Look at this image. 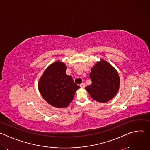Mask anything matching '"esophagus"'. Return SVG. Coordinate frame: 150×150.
I'll return each mask as SVG.
<instances>
[{
  "instance_id": "esophagus-1",
  "label": "esophagus",
  "mask_w": 150,
  "mask_h": 150,
  "mask_svg": "<svg viewBox=\"0 0 150 150\" xmlns=\"http://www.w3.org/2000/svg\"><path fill=\"white\" fill-rule=\"evenodd\" d=\"M85 84L84 83L80 84V87H81V88H85Z\"/></svg>"
}]
</instances>
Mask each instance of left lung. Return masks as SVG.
Returning <instances> with one entry per match:
<instances>
[{
  "label": "left lung",
  "mask_w": 150,
  "mask_h": 150,
  "mask_svg": "<svg viewBox=\"0 0 150 150\" xmlns=\"http://www.w3.org/2000/svg\"><path fill=\"white\" fill-rule=\"evenodd\" d=\"M91 85L85 87L91 98L100 103H107L113 98L120 86V78L115 68L101 59L91 68Z\"/></svg>",
  "instance_id": "8db88e82"
}]
</instances>
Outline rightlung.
<instances>
[{
	"instance_id": "right-lung-1",
	"label": "right lung",
	"mask_w": 150,
	"mask_h": 150,
	"mask_svg": "<svg viewBox=\"0 0 150 150\" xmlns=\"http://www.w3.org/2000/svg\"><path fill=\"white\" fill-rule=\"evenodd\" d=\"M67 66L57 60L46 68L39 79L38 88L43 98L57 108H67L80 88L72 77L66 74Z\"/></svg>"
}]
</instances>
